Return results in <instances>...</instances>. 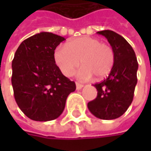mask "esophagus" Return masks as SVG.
I'll list each match as a JSON object with an SVG mask.
<instances>
[{"label":"esophagus","mask_w":151,"mask_h":151,"mask_svg":"<svg viewBox=\"0 0 151 151\" xmlns=\"http://www.w3.org/2000/svg\"><path fill=\"white\" fill-rule=\"evenodd\" d=\"M82 87H83V85L81 84V83H78V82H76V90H81Z\"/></svg>","instance_id":"esophagus-1"}]
</instances>
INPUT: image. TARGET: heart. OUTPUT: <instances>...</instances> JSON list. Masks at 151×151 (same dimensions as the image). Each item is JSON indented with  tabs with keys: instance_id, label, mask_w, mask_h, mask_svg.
<instances>
[{
	"instance_id": "heart-1",
	"label": "heart",
	"mask_w": 151,
	"mask_h": 151,
	"mask_svg": "<svg viewBox=\"0 0 151 151\" xmlns=\"http://www.w3.org/2000/svg\"><path fill=\"white\" fill-rule=\"evenodd\" d=\"M114 59L111 46L91 37L74 38L55 52V64L67 77L72 76L81 61L83 67L78 72L81 80L91 79L92 75L97 79L105 77L113 68Z\"/></svg>"
}]
</instances>
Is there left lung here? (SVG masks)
<instances>
[{
	"label": "left lung",
	"instance_id": "1",
	"mask_svg": "<svg viewBox=\"0 0 151 151\" xmlns=\"http://www.w3.org/2000/svg\"><path fill=\"white\" fill-rule=\"evenodd\" d=\"M107 38L114 52V64L108 77L93 85L97 96L87 107L95 117L105 120L122 116L130 106L137 84L138 61L131 45L111 30L97 32Z\"/></svg>",
	"mask_w": 151,
	"mask_h": 151
}]
</instances>
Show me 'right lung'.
<instances>
[{"label":"right lung","mask_w":151,"mask_h":151,"mask_svg":"<svg viewBox=\"0 0 151 151\" xmlns=\"http://www.w3.org/2000/svg\"><path fill=\"white\" fill-rule=\"evenodd\" d=\"M65 38L42 32L25 39L12 60V85L22 113L34 121H50L63 113L76 83L65 77L55 61L56 47Z\"/></svg>","instance_id":"1"}]
</instances>
